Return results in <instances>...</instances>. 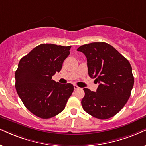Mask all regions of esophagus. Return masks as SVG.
Masks as SVG:
<instances>
[{
	"label": "esophagus",
	"instance_id": "1",
	"mask_svg": "<svg viewBox=\"0 0 146 146\" xmlns=\"http://www.w3.org/2000/svg\"><path fill=\"white\" fill-rule=\"evenodd\" d=\"M74 89L75 90H78L79 89V87H78L77 85H74Z\"/></svg>",
	"mask_w": 146,
	"mask_h": 146
}]
</instances>
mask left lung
I'll use <instances>...</instances> for the list:
<instances>
[{"instance_id":"obj_1","label":"left lung","mask_w":146,"mask_h":146,"mask_svg":"<svg viewBox=\"0 0 146 146\" xmlns=\"http://www.w3.org/2000/svg\"><path fill=\"white\" fill-rule=\"evenodd\" d=\"M77 50L86 56L89 76L99 84L96 92L84 89L83 108L99 119L114 117L128 101L133 87L134 77L129 62L105 42L85 44Z\"/></svg>"}]
</instances>
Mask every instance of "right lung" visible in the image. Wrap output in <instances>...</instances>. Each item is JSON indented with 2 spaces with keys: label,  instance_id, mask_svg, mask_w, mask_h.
Segmentation results:
<instances>
[{
  "label": "right lung",
  "instance_id": "1",
  "mask_svg": "<svg viewBox=\"0 0 146 146\" xmlns=\"http://www.w3.org/2000/svg\"><path fill=\"white\" fill-rule=\"evenodd\" d=\"M71 46L42 44L20 60L16 70L15 88L27 109L41 119L61 112L74 87L52 79L62 69Z\"/></svg>",
  "mask_w": 146,
  "mask_h": 146
}]
</instances>
